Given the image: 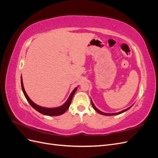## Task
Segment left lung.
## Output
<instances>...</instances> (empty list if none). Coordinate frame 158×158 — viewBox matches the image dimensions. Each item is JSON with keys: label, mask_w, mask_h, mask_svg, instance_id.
Instances as JSON below:
<instances>
[{"label": "left lung", "mask_w": 158, "mask_h": 158, "mask_svg": "<svg viewBox=\"0 0 158 158\" xmlns=\"http://www.w3.org/2000/svg\"><path fill=\"white\" fill-rule=\"evenodd\" d=\"M92 102V106H93V107H94V109L95 110V111H96L98 113H100V114H103V115H108V116H110V115H116V114H121V113H123V112H125V111H127V110H128L129 109H130L131 107H128V108H127V109H125V110H123V111H121V112H118V113H103V112H102V111H100L99 109H98L96 107H95V106H94V104L93 103V102H92V101H91Z\"/></svg>", "instance_id": "8db88e82"}]
</instances>
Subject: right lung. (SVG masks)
<instances>
[{"label":"right lung","instance_id":"right-lung-1","mask_svg":"<svg viewBox=\"0 0 158 158\" xmlns=\"http://www.w3.org/2000/svg\"><path fill=\"white\" fill-rule=\"evenodd\" d=\"M21 84H22V89L23 91V93L24 94L25 97L26 99L27 100V102H29V103L31 105V106L34 108L36 111L38 112H40L42 114H45V115H49V116H57V115H60V114H63L65 113L66 111H67L68 109L70 107V105L72 102V99H73V97L74 94H75L76 89H77L78 88H76L73 91V92L71 93L70 95L69 96V99L66 102V103L63 105V106L59 107H55V108H46V107H43L41 106H37L35 103H33L31 100L30 99V98L27 96V94L26 93V91L24 89V88H23V82H22V78H21Z\"/></svg>","mask_w":158,"mask_h":158}]
</instances>
